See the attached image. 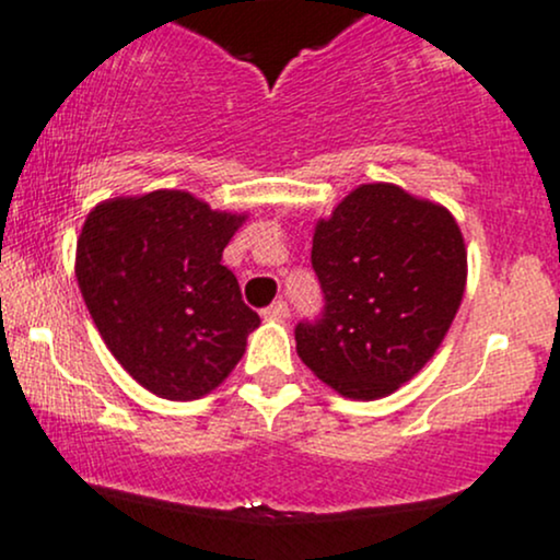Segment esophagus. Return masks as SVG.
<instances>
[{
    "instance_id": "34e87169",
    "label": "esophagus",
    "mask_w": 560,
    "mask_h": 560,
    "mask_svg": "<svg viewBox=\"0 0 560 560\" xmlns=\"http://www.w3.org/2000/svg\"><path fill=\"white\" fill-rule=\"evenodd\" d=\"M262 316L273 318V322H281V318H290V305H287L284 300H276L273 305H268V308L262 311Z\"/></svg>"
}]
</instances>
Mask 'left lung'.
Returning <instances> with one entry per match:
<instances>
[{
  "mask_svg": "<svg viewBox=\"0 0 560 560\" xmlns=\"http://www.w3.org/2000/svg\"><path fill=\"white\" fill-rule=\"evenodd\" d=\"M311 262L324 313L298 324V355L359 401L398 390L433 359L468 279L452 212L393 183L359 186L318 220Z\"/></svg>",
  "mask_w": 560,
  "mask_h": 560,
  "instance_id": "left-lung-1",
  "label": "left lung"
}]
</instances>
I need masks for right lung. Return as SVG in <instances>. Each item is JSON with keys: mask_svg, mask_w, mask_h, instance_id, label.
I'll return each instance as SVG.
<instances>
[{"mask_svg": "<svg viewBox=\"0 0 560 560\" xmlns=\"http://www.w3.org/2000/svg\"><path fill=\"white\" fill-rule=\"evenodd\" d=\"M247 214L210 210L188 190L101 201L77 242V281L114 359L145 390L194 401L238 364L260 316L223 249Z\"/></svg>", "mask_w": 560, "mask_h": 560, "instance_id": "obj_1", "label": "right lung"}]
</instances>
